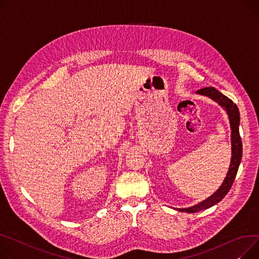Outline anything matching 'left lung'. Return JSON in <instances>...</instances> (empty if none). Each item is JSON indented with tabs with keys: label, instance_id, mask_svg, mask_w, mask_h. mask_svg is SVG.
<instances>
[{
	"label": "left lung",
	"instance_id": "8db88e82",
	"mask_svg": "<svg viewBox=\"0 0 259 259\" xmlns=\"http://www.w3.org/2000/svg\"><path fill=\"white\" fill-rule=\"evenodd\" d=\"M196 94L210 98L211 100L217 102L221 107L225 109L229 118L230 129H231V161H230L229 169L227 171V175L217 192H214L207 199H205L204 201L194 206H191V207L177 208V210L181 212H187V213H194L203 209H207L211 207V206L215 205L217 203H219L228 194L235 179L237 169L243 156V144H242V139H240V135H239V119L240 118H239V111L237 106L230 99H228L226 96H224L214 88H205L196 92Z\"/></svg>",
	"mask_w": 259,
	"mask_h": 259
}]
</instances>
